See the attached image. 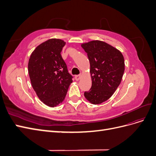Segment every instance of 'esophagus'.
Wrapping results in <instances>:
<instances>
[{"label": "esophagus", "instance_id": "esophagus-1", "mask_svg": "<svg viewBox=\"0 0 156 156\" xmlns=\"http://www.w3.org/2000/svg\"><path fill=\"white\" fill-rule=\"evenodd\" d=\"M81 76H82V75L79 74L78 75H76V76L75 77V80H76V81H79V80H80V79L81 78Z\"/></svg>", "mask_w": 156, "mask_h": 156}]
</instances>
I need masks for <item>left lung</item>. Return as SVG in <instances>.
I'll return each instance as SVG.
<instances>
[{"label":"left lung","mask_w":156,"mask_h":156,"mask_svg":"<svg viewBox=\"0 0 156 156\" xmlns=\"http://www.w3.org/2000/svg\"><path fill=\"white\" fill-rule=\"evenodd\" d=\"M90 61L91 88L84 92L87 100L98 105L108 100L121 83L125 69L121 52L104 41L93 40L81 44Z\"/></svg>","instance_id":"8db88e82"}]
</instances>
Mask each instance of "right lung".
<instances>
[{"mask_svg":"<svg viewBox=\"0 0 156 156\" xmlns=\"http://www.w3.org/2000/svg\"><path fill=\"white\" fill-rule=\"evenodd\" d=\"M66 42L52 38L32 52L28 71L33 89L44 104L55 107L65 99L73 77L68 71L61 51Z\"/></svg>","mask_w":156,"mask_h":156,"instance_id":"1","label":"right lung"}]
</instances>
